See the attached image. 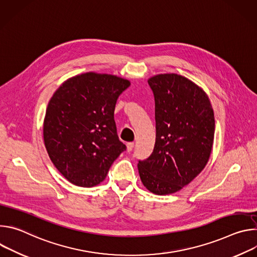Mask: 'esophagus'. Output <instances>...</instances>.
Returning <instances> with one entry per match:
<instances>
[{"label": "esophagus", "mask_w": 257, "mask_h": 257, "mask_svg": "<svg viewBox=\"0 0 257 257\" xmlns=\"http://www.w3.org/2000/svg\"><path fill=\"white\" fill-rule=\"evenodd\" d=\"M133 148H134V143H133V142H128V143H127V152H128V153L132 152Z\"/></svg>", "instance_id": "1"}]
</instances>
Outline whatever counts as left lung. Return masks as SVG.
I'll return each instance as SVG.
<instances>
[{
	"label": "left lung",
	"mask_w": 257,
	"mask_h": 257,
	"mask_svg": "<svg viewBox=\"0 0 257 257\" xmlns=\"http://www.w3.org/2000/svg\"><path fill=\"white\" fill-rule=\"evenodd\" d=\"M156 103V143L138 162L144 187L157 195L181 190L206 166L213 144L214 115L207 94L175 73L149 79Z\"/></svg>",
	"instance_id": "8db88e82"
}]
</instances>
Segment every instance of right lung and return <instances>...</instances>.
I'll return each instance as SVG.
<instances>
[{"label":"right lung","mask_w":257,"mask_h":257,"mask_svg":"<svg viewBox=\"0 0 257 257\" xmlns=\"http://www.w3.org/2000/svg\"><path fill=\"white\" fill-rule=\"evenodd\" d=\"M130 81L116 75L82 73L67 79L49 101L44 141L58 171L72 184L93 187L104 180L126 150L114 111Z\"/></svg>","instance_id":"add662e5"}]
</instances>
